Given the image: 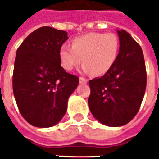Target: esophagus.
<instances>
[{
    "label": "esophagus",
    "instance_id": "1",
    "mask_svg": "<svg viewBox=\"0 0 159 159\" xmlns=\"http://www.w3.org/2000/svg\"><path fill=\"white\" fill-rule=\"evenodd\" d=\"M80 84H86V83H88V80H86L85 78L80 77Z\"/></svg>",
    "mask_w": 159,
    "mask_h": 159
}]
</instances>
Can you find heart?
<instances>
[{"instance_id": "1", "label": "heart", "mask_w": 159, "mask_h": 159, "mask_svg": "<svg viewBox=\"0 0 159 159\" xmlns=\"http://www.w3.org/2000/svg\"><path fill=\"white\" fill-rule=\"evenodd\" d=\"M120 49L119 37L115 34L89 33L72 40L71 47L64 44L59 51L64 70H71L81 63L82 71L93 76L106 74L115 64Z\"/></svg>"}]
</instances>
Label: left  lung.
I'll use <instances>...</instances> for the list:
<instances>
[{"mask_svg": "<svg viewBox=\"0 0 159 159\" xmlns=\"http://www.w3.org/2000/svg\"><path fill=\"white\" fill-rule=\"evenodd\" d=\"M120 49L113 67L89 80V110L103 125L121 126L135 117L143 99L147 74L142 48L125 30H118Z\"/></svg>", "mask_w": 159, "mask_h": 159, "instance_id": "8db88e82", "label": "left lung"}]
</instances>
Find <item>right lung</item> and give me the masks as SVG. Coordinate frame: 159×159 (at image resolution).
Masks as SVG:
<instances>
[{
    "instance_id": "1",
    "label": "right lung",
    "mask_w": 159,
    "mask_h": 159,
    "mask_svg": "<svg viewBox=\"0 0 159 159\" xmlns=\"http://www.w3.org/2000/svg\"><path fill=\"white\" fill-rule=\"evenodd\" d=\"M67 33L49 26L30 34L16 50L13 93L23 118L37 127H50L63 119L79 78L61 66L59 51Z\"/></svg>"
}]
</instances>
